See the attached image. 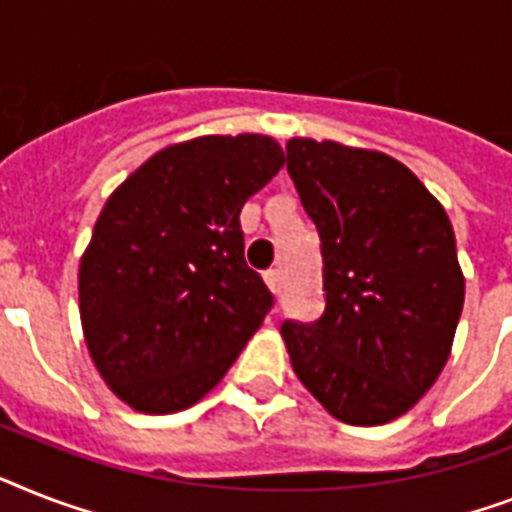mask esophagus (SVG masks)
Segmentation results:
<instances>
[{"instance_id": "1", "label": "esophagus", "mask_w": 512, "mask_h": 512, "mask_svg": "<svg viewBox=\"0 0 512 512\" xmlns=\"http://www.w3.org/2000/svg\"><path fill=\"white\" fill-rule=\"evenodd\" d=\"M263 278H265V284H268L270 294L278 297V294H281V270H268Z\"/></svg>"}]
</instances>
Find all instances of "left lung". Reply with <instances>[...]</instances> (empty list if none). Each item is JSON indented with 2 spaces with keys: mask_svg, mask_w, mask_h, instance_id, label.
Instances as JSON below:
<instances>
[{
  "mask_svg": "<svg viewBox=\"0 0 512 512\" xmlns=\"http://www.w3.org/2000/svg\"><path fill=\"white\" fill-rule=\"evenodd\" d=\"M286 168L321 234V321H286L297 378L336 421L378 426L429 392L452 352L465 278L442 202L376 149L294 136Z\"/></svg>",
  "mask_w": 512,
  "mask_h": 512,
  "instance_id": "1",
  "label": "left lung"
}]
</instances>
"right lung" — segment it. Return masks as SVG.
I'll return each mask as SVG.
<instances>
[{"label":"right lung","instance_id":"1","mask_svg":"<svg viewBox=\"0 0 512 512\" xmlns=\"http://www.w3.org/2000/svg\"><path fill=\"white\" fill-rule=\"evenodd\" d=\"M284 168L273 136H197L112 191L78 265L89 355L139 413H178L234 365L273 305L239 213Z\"/></svg>","mask_w":512,"mask_h":512}]
</instances>
